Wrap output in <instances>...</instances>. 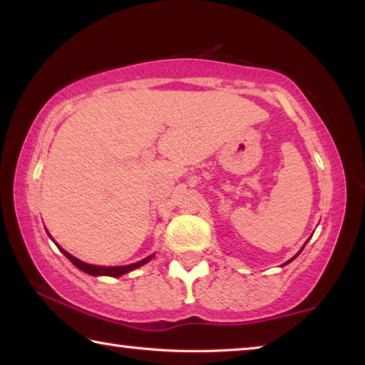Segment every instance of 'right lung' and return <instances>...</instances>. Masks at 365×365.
Here are the masks:
<instances>
[{
    "label": "right lung",
    "mask_w": 365,
    "mask_h": 365,
    "mask_svg": "<svg viewBox=\"0 0 365 365\" xmlns=\"http://www.w3.org/2000/svg\"><path fill=\"white\" fill-rule=\"evenodd\" d=\"M59 250L64 252V256H66L67 259H69V261H71L73 265H76V267H78L80 270L86 272V274H90V275H109V277H119V275H122V274H127V272H130V270H133V269L140 267V265L146 264L148 261H151V257H153V256H150V257H146V259H143V261H140V262H137V264L120 265V267H101V265H91V264L82 262V261H80V259L71 256L69 252L64 251L63 248H59Z\"/></svg>",
    "instance_id": "add662e5"
}]
</instances>
